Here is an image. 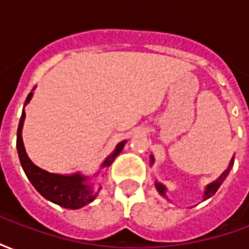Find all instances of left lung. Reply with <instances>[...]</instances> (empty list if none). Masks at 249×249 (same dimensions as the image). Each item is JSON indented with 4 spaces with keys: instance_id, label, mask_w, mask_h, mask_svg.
<instances>
[{
    "instance_id": "1",
    "label": "left lung",
    "mask_w": 249,
    "mask_h": 249,
    "mask_svg": "<svg viewBox=\"0 0 249 249\" xmlns=\"http://www.w3.org/2000/svg\"><path fill=\"white\" fill-rule=\"evenodd\" d=\"M233 159H235V156H232V159H231V161H230V165H228V168L225 169L224 172L221 173V175H220L219 178H216L214 181H212V183H209L208 185L205 187V189H204L203 200H207V198L212 197L214 193H216V191L219 189L220 185L223 184V181H224L225 178H227V176H228V173H230L232 165H233ZM153 164H155V157H153V155H151V165H153ZM155 187H156L157 192L160 193L162 197L167 198L168 189H167V187L164 185V184L159 183V181H157V180H156V181H155Z\"/></svg>"
}]
</instances>
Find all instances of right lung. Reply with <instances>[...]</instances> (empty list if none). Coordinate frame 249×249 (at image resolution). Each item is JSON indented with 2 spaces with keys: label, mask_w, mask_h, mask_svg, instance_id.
<instances>
[{
  "label": "right lung",
  "mask_w": 249,
  "mask_h": 249,
  "mask_svg": "<svg viewBox=\"0 0 249 249\" xmlns=\"http://www.w3.org/2000/svg\"><path fill=\"white\" fill-rule=\"evenodd\" d=\"M33 90L28 94V97L25 100L22 114L19 119L18 130H17V152H18L19 162L21 167L24 169L25 175L28 176L32 185L37 189V192L40 193L42 197L49 200L52 203L60 205L62 208L68 209H80L85 207L89 203H92L94 198L97 197L98 192L101 189V185L94 189L93 184L88 183L90 180V176H85L80 172L71 173V175H60V173L48 172L42 168L37 167L33 161L30 160L28 153L25 151L24 141H22V126L25 121V107L29 104V101L33 97ZM126 144V140L119 142L113 152L109 155L100 165V171L108 169L114 159L119 156L120 152L123 151V148ZM98 171L96 175L97 176Z\"/></svg>",
  "instance_id": "1"
}]
</instances>
